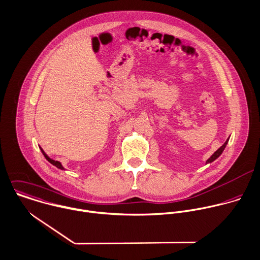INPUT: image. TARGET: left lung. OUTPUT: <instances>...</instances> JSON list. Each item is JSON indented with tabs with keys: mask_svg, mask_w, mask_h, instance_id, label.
I'll return each instance as SVG.
<instances>
[{
	"mask_svg": "<svg viewBox=\"0 0 260 260\" xmlns=\"http://www.w3.org/2000/svg\"><path fill=\"white\" fill-rule=\"evenodd\" d=\"M229 139H230V137L226 139V141L224 142V144L223 145H221L212 155H211V157L208 159V160H207L206 161V164H210V163H212V162H214L217 158H219L220 157V154L222 153V151L224 150V148H225V146H226V144H228V142H229Z\"/></svg>",
	"mask_w": 260,
	"mask_h": 260,
	"instance_id": "1",
	"label": "left lung"
}]
</instances>
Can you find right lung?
Returning a JSON list of instances; mask_svg holds the SVG:
<instances>
[{"mask_svg":"<svg viewBox=\"0 0 260 260\" xmlns=\"http://www.w3.org/2000/svg\"><path fill=\"white\" fill-rule=\"evenodd\" d=\"M40 149H41V151H42V153L44 154V157L46 158V160L49 162V163H51L52 165L53 166H55V167H57L58 169H60V170H66L64 168H63V166H62V164L60 163V162H58V161H54V160H52V159H50L48 155H47V153L42 149V147H40Z\"/></svg>","mask_w":260,"mask_h":260,"instance_id":"1","label":"right lung"}]
</instances>
